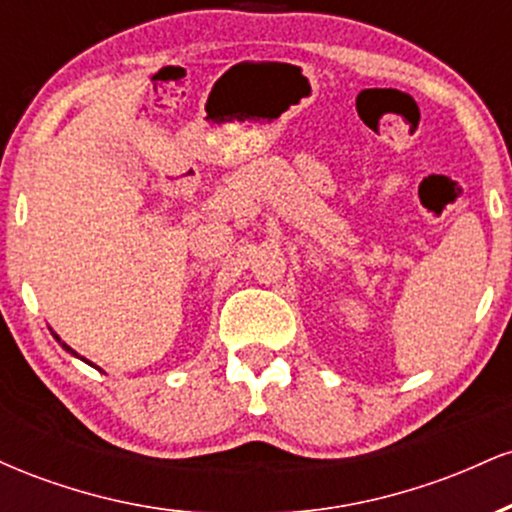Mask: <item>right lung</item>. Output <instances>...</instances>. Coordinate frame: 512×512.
Listing matches in <instances>:
<instances>
[{"label":"right lung","instance_id":"add662e5","mask_svg":"<svg viewBox=\"0 0 512 512\" xmlns=\"http://www.w3.org/2000/svg\"><path fill=\"white\" fill-rule=\"evenodd\" d=\"M57 342H60V337H57ZM60 344H62V349H64V351H69V354H74V351H72V349H69V346H67V344H64V342H60ZM74 356H76V354H74Z\"/></svg>","mask_w":512,"mask_h":512}]
</instances>
